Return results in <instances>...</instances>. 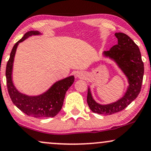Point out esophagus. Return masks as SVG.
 I'll list each match as a JSON object with an SVG mask.
<instances>
[{
  "mask_svg": "<svg viewBox=\"0 0 151 151\" xmlns=\"http://www.w3.org/2000/svg\"><path fill=\"white\" fill-rule=\"evenodd\" d=\"M77 77L78 78H82L83 77V74L80 73V72H78L77 74Z\"/></svg>",
  "mask_w": 151,
  "mask_h": 151,
  "instance_id": "esophagus-1",
  "label": "esophagus"
}]
</instances>
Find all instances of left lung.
I'll return each instance as SVG.
<instances>
[{
	"instance_id": "1",
	"label": "left lung",
	"mask_w": 151,
	"mask_h": 151,
	"mask_svg": "<svg viewBox=\"0 0 151 151\" xmlns=\"http://www.w3.org/2000/svg\"><path fill=\"white\" fill-rule=\"evenodd\" d=\"M115 36L118 39V44L109 51L103 52L102 55L117 65L127 78L129 86L122 97L107 104H101L95 101L89 86L87 104L93 113L111 115L121 111L136 99L141 91L144 65L139 48L127 35L116 32Z\"/></svg>"
}]
</instances>
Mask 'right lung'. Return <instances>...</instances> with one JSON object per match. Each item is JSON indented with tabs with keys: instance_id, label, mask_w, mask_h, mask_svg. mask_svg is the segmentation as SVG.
I'll return each mask as SVG.
<instances>
[{
	"instance_id": "1",
	"label": "right lung",
	"mask_w": 151,
	"mask_h": 151,
	"mask_svg": "<svg viewBox=\"0 0 151 151\" xmlns=\"http://www.w3.org/2000/svg\"><path fill=\"white\" fill-rule=\"evenodd\" d=\"M40 31L31 30L24 35L12 49L6 65V81L8 93L12 101L26 115L35 118L54 117L61 110L65 93L74 81V75L70 76L55 82L47 91L38 95L25 94L15 87L13 81V69L15 52L20 42L31 36L42 35Z\"/></svg>"
}]
</instances>
